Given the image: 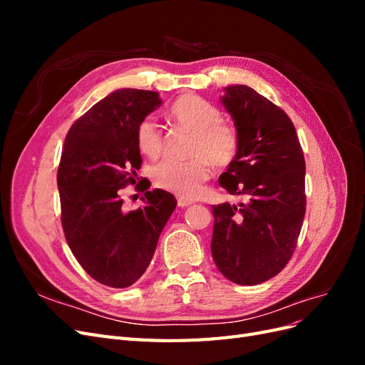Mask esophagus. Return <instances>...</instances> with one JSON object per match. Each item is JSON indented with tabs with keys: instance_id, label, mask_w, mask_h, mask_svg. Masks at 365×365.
Returning a JSON list of instances; mask_svg holds the SVG:
<instances>
[{
	"instance_id": "esophagus-1",
	"label": "esophagus",
	"mask_w": 365,
	"mask_h": 365,
	"mask_svg": "<svg viewBox=\"0 0 365 365\" xmlns=\"http://www.w3.org/2000/svg\"><path fill=\"white\" fill-rule=\"evenodd\" d=\"M192 204H193L192 201L184 200V197H180V200H178V207H181V208H185V207H189V205H192Z\"/></svg>"
}]
</instances>
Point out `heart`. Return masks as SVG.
Listing matches in <instances>:
<instances>
[{
  "instance_id": "heart-1",
  "label": "heart",
  "mask_w": 365,
  "mask_h": 365,
  "mask_svg": "<svg viewBox=\"0 0 365 365\" xmlns=\"http://www.w3.org/2000/svg\"><path fill=\"white\" fill-rule=\"evenodd\" d=\"M170 118L178 126L195 132L192 160H165L152 169V181L163 190L181 197H196L204 190V184L212 176V163L217 168H227L239 152V134L233 125L222 121L217 106L204 98L185 94L176 101ZM137 145L141 153L155 158L163 152L164 138L158 123L153 118H143L137 126Z\"/></svg>"
}]
</instances>
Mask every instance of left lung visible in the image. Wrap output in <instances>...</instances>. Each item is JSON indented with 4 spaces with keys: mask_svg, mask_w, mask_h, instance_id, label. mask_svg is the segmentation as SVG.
Listing matches in <instances>:
<instances>
[{
    "mask_svg": "<svg viewBox=\"0 0 365 365\" xmlns=\"http://www.w3.org/2000/svg\"><path fill=\"white\" fill-rule=\"evenodd\" d=\"M220 102L235 121L239 152L219 184L245 202L212 207V254L237 284H259L292 257L306 213V164L291 118L247 85H230Z\"/></svg>",
    "mask_w": 365,
    "mask_h": 365,
    "instance_id": "1",
    "label": "left lung"
}]
</instances>
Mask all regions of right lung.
I'll return each mask as SVG.
<instances>
[{
	"mask_svg": "<svg viewBox=\"0 0 365 365\" xmlns=\"http://www.w3.org/2000/svg\"><path fill=\"white\" fill-rule=\"evenodd\" d=\"M161 103L155 91L117 90L77 118L65 138L58 169L65 239L81 267L111 288H128L145 274L176 207L172 193L143 187L145 207L121 208V189L141 168L137 126Z\"/></svg>",
	"mask_w": 365,
	"mask_h": 365,
	"instance_id": "right-lung-1",
	"label": "right lung"
}]
</instances>
